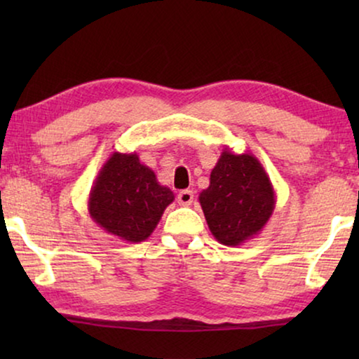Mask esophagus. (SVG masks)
Returning a JSON list of instances; mask_svg holds the SVG:
<instances>
[{
    "instance_id": "34e87169",
    "label": "esophagus",
    "mask_w": 359,
    "mask_h": 359,
    "mask_svg": "<svg viewBox=\"0 0 359 359\" xmlns=\"http://www.w3.org/2000/svg\"><path fill=\"white\" fill-rule=\"evenodd\" d=\"M193 199H194V193H193V191H189V189L180 191V194H178V204H181V205H189L191 203H193Z\"/></svg>"
}]
</instances>
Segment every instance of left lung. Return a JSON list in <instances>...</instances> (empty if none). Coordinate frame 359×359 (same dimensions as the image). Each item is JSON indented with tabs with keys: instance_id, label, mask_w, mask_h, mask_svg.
Here are the masks:
<instances>
[{
	"instance_id": "1",
	"label": "left lung",
	"mask_w": 359,
	"mask_h": 359,
	"mask_svg": "<svg viewBox=\"0 0 359 359\" xmlns=\"http://www.w3.org/2000/svg\"><path fill=\"white\" fill-rule=\"evenodd\" d=\"M199 203L215 240L238 247L262 232L273 215L276 194L257 156L233 154L225 147Z\"/></svg>"
}]
</instances>
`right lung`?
Masks as SVG:
<instances>
[{"label": "right lung", "instance_id": "obj_1", "mask_svg": "<svg viewBox=\"0 0 359 359\" xmlns=\"http://www.w3.org/2000/svg\"><path fill=\"white\" fill-rule=\"evenodd\" d=\"M173 201V191L158 183L135 151H114L91 186L88 212L107 233L139 243L150 237Z\"/></svg>", "mask_w": 359, "mask_h": 359}]
</instances>
